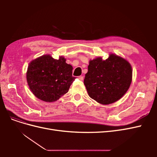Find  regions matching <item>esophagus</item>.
<instances>
[{
  "label": "esophagus",
  "instance_id": "1",
  "mask_svg": "<svg viewBox=\"0 0 157 157\" xmlns=\"http://www.w3.org/2000/svg\"><path fill=\"white\" fill-rule=\"evenodd\" d=\"M78 79L82 81V80H83V76H79Z\"/></svg>",
  "mask_w": 157,
  "mask_h": 157
}]
</instances>
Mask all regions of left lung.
<instances>
[{"instance_id": "1", "label": "left lung", "mask_w": 157, "mask_h": 157, "mask_svg": "<svg viewBox=\"0 0 157 157\" xmlns=\"http://www.w3.org/2000/svg\"><path fill=\"white\" fill-rule=\"evenodd\" d=\"M84 84L89 96L98 103L108 105L120 99L129 88L132 79V67L128 61L111 54L103 60H90Z\"/></svg>"}]
</instances>
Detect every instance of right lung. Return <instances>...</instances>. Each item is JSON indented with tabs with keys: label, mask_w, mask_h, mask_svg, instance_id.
<instances>
[{
	"label": "right lung",
	"mask_w": 157,
	"mask_h": 157,
	"mask_svg": "<svg viewBox=\"0 0 157 157\" xmlns=\"http://www.w3.org/2000/svg\"><path fill=\"white\" fill-rule=\"evenodd\" d=\"M65 61L62 56L56 59L50 55H44L29 63L27 81L37 98L53 102L68 92L76 77L72 76L73 67Z\"/></svg>",
	"instance_id": "obj_1"
}]
</instances>
